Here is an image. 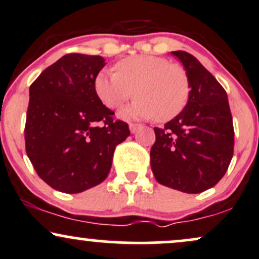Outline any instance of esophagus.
Here are the masks:
<instances>
[{
    "mask_svg": "<svg viewBox=\"0 0 259 259\" xmlns=\"http://www.w3.org/2000/svg\"><path fill=\"white\" fill-rule=\"evenodd\" d=\"M129 127H130V132H132V134H135L140 129V127H141V125H140V124H130Z\"/></svg>",
    "mask_w": 259,
    "mask_h": 259,
    "instance_id": "1",
    "label": "esophagus"
}]
</instances>
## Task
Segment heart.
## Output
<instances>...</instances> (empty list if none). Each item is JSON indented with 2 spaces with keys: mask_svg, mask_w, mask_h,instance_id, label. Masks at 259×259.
I'll list each match as a JSON object with an SVG mask.
<instances>
[{
  "mask_svg": "<svg viewBox=\"0 0 259 259\" xmlns=\"http://www.w3.org/2000/svg\"><path fill=\"white\" fill-rule=\"evenodd\" d=\"M115 72L103 69L95 78L96 95L108 108L124 106L135 94L123 118L158 121L174 119L185 109L191 84L185 68L160 56H133L118 62Z\"/></svg>",
  "mask_w": 259,
  "mask_h": 259,
  "instance_id": "b5f03b06",
  "label": "heart"
}]
</instances>
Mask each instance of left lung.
<instances>
[{"instance_id":"left-lung-1","label":"left lung","mask_w":259,"mask_h":259,"mask_svg":"<svg viewBox=\"0 0 259 259\" xmlns=\"http://www.w3.org/2000/svg\"><path fill=\"white\" fill-rule=\"evenodd\" d=\"M183 63L191 95L183 112L154 127L151 168L162 185L186 194H200L227 173L234 153V126L228 95L197 58L173 51Z\"/></svg>"}]
</instances>
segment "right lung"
Segmentation results:
<instances>
[{
  "label": "right lung",
  "instance_id": "obj_1",
  "mask_svg": "<svg viewBox=\"0 0 259 259\" xmlns=\"http://www.w3.org/2000/svg\"><path fill=\"white\" fill-rule=\"evenodd\" d=\"M101 56L70 53L44 70L29 89L25 150L52 189L79 194L99 185L112 167L115 146L130 135L103 105L94 81Z\"/></svg>",
  "mask_w": 259,
  "mask_h": 259
}]
</instances>
